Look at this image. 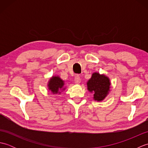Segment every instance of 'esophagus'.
I'll list each match as a JSON object with an SVG mask.
<instances>
[{
    "label": "esophagus",
    "instance_id": "1",
    "mask_svg": "<svg viewBox=\"0 0 148 148\" xmlns=\"http://www.w3.org/2000/svg\"><path fill=\"white\" fill-rule=\"evenodd\" d=\"M74 82L76 84H79L80 82H81V78H80V76H79V75H77V76H76V77H75V79H74Z\"/></svg>",
    "mask_w": 148,
    "mask_h": 148
}]
</instances>
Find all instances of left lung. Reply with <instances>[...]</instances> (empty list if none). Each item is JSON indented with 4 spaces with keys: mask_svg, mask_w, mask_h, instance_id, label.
Wrapping results in <instances>:
<instances>
[{
    "mask_svg": "<svg viewBox=\"0 0 148 148\" xmlns=\"http://www.w3.org/2000/svg\"><path fill=\"white\" fill-rule=\"evenodd\" d=\"M111 81L104 74L94 72L92 77L87 81V89L93 93V99L98 102L102 101L110 92Z\"/></svg>",
    "mask_w": 148,
    "mask_h": 148,
    "instance_id": "obj_1",
    "label": "left lung"
}]
</instances>
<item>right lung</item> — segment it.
Masks as SVG:
<instances>
[{
	"label": "right lung",
	"mask_w": 148,
	"mask_h": 148,
	"mask_svg": "<svg viewBox=\"0 0 148 148\" xmlns=\"http://www.w3.org/2000/svg\"><path fill=\"white\" fill-rule=\"evenodd\" d=\"M64 81H63L58 76H52L48 81V87L49 90L53 94H60L61 92L64 91Z\"/></svg>",
	"instance_id": "right-lung-1"
}]
</instances>
